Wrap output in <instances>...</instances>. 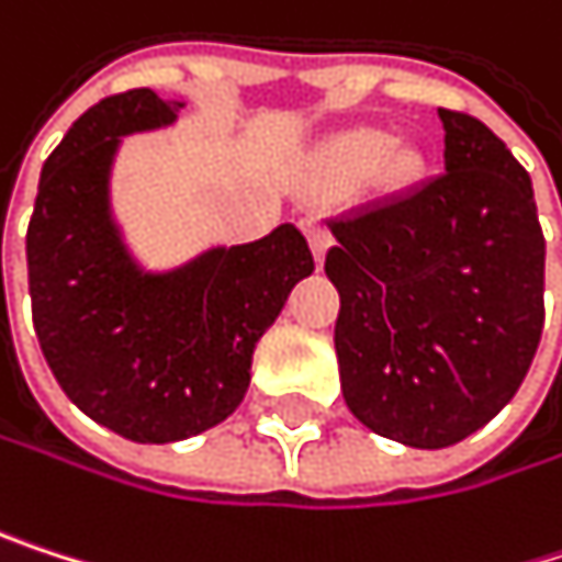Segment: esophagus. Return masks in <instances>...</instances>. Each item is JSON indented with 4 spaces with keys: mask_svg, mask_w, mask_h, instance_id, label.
<instances>
[{
    "mask_svg": "<svg viewBox=\"0 0 562 562\" xmlns=\"http://www.w3.org/2000/svg\"><path fill=\"white\" fill-rule=\"evenodd\" d=\"M303 233L310 236L313 256H316V262L323 266V259H326V249L333 246V236H329V229L323 226V220H319V216H310V220H303Z\"/></svg>",
    "mask_w": 562,
    "mask_h": 562,
    "instance_id": "1",
    "label": "esophagus"
}]
</instances>
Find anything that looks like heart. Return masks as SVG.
<instances>
[{"mask_svg": "<svg viewBox=\"0 0 562 562\" xmlns=\"http://www.w3.org/2000/svg\"><path fill=\"white\" fill-rule=\"evenodd\" d=\"M392 183H412L425 173V154L418 147H395V134L385 127H349L326 137L313 157V173L323 187H359L375 173Z\"/></svg>", "mask_w": 562, "mask_h": 562, "instance_id": "obj_1", "label": "heart"}]
</instances>
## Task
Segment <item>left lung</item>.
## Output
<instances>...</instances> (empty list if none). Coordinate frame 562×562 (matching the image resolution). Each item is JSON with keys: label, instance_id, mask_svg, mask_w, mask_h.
Listing matches in <instances>:
<instances>
[{"label": "left lung", "instance_id": "8db88e82", "mask_svg": "<svg viewBox=\"0 0 562 562\" xmlns=\"http://www.w3.org/2000/svg\"><path fill=\"white\" fill-rule=\"evenodd\" d=\"M445 173L329 223L349 412L408 448H451L520 389L543 333L530 173L477 117L438 108Z\"/></svg>", "mask_w": 562, "mask_h": 562}]
</instances>
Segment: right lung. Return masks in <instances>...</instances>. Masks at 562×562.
<instances>
[{
  "mask_svg": "<svg viewBox=\"0 0 562 562\" xmlns=\"http://www.w3.org/2000/svg\"><path fill=\"white\" fill-rule=\"evenodd\" d=\"M180 108L150 88L88 108L45 160L25 233L32 323L52 375L91 422L137 445L229 418L256 342L316 269L293 223L170 269L131 252L111 210L121 137L170 127Z\"/></svg>",
  "mask_w": 562,
  "mask_h": 562,
  "instance_id": "obj_1",
  "label": "right lung"
}]
</instances>
